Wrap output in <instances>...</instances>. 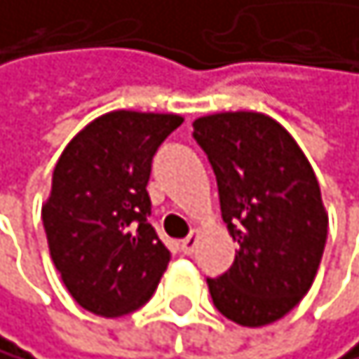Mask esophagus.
<instances>
[{"instance_id":"34e87169","label":"esophagus","mask_w":359,"mask_h":359,"mask_svg":"<svg viewBox=\"0 0 359 359\" xmlns=\"http://www.w3.org/2000/svg\"><path fill=\"white\" fill-rule=\"evenodd\" d=\"M197 239H199L197 232H193L186 239H182V252H184V255H193L195 248H197Z\"/></svg>"}]
</instances>
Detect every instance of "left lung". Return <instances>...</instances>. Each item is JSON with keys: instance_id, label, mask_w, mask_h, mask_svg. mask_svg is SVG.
Instances as JSON below:
<instances>
[{"instance_id": "obj_1", "label": "left lung", "mask_w": 359, "mask_h": 359, "mask_svg": "<svg viewBox=\"0 0 359 359\" xmlns=\"http://www.w3.org/2000/svg\"><path fill=\"white\" fill-rule=\"evenodd\" d=\"M193 127L239 243L230 270L206 278L212 303L237 325H270L300 303L318 272L329 226L318 180L294 137L265 114H212Z\"/></svg>"}]
</instances>
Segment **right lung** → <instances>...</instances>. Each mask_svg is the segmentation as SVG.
Returning <instances> with one entry per match:
<instances>
[{"mask_svg": "<svg viewBox=\"0 0 359 359\" xmlns=\"http://www.w3.org/2000/svg\"><path fill=\"white\" fill-rule=\"evenodd\" d=\"M175 114L111 111L61 153L41 217L50 257L76 303L102 318L140 309L170 261L147 219V184Z\"/></svg>", "mask_w": 359, "mask_h": 359, "instance_id": "add662e5", "label": "right lung"}]
</instances>
